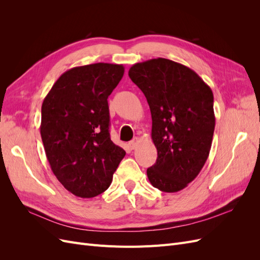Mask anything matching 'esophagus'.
Segmentation results:
<instances>
[{"label":"esophagus","instance_id":"1","mask_svg":"<svg viewBox=\"0 0 260 260\" xmlns=\"http://www.w3.org/2000/svg\"><path fill=\"white\" fill-rule=\"evenodd\" d=\"M138 144H139V139H138V138H135V139L131 140L130 142L128 143V146H129L130 149H135V148L138 146Z\"/></svg>","mask_w":260,"mask_h":260}]
</instances>
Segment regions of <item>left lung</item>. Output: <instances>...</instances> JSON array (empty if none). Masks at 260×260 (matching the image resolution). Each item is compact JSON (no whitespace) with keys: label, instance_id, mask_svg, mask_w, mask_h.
<instances>
[{"label":"left lung","instance_id":"1","mask_svg":"<svg viewBox=\"0 0 260 260\" xmlns=\"http://www.w3.org/2000/svg\"><path fill=\"white\" fill-rule=\"evenodd\" d=\"M129 77L144 93L152 114L157 159L146 170L149 182L162 192L182 190L208 158L214 94L194 70L166 58L138 62Z\"/></svg>","mask_w":260,"mask_h":260}]
</instances>
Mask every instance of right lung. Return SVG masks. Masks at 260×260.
<instances>
[{
    "instance_id": "1",
    "label": "right lung",
    "mask_w": 260,
    "mask_h": 260,
    "mask_svg": "<svg viewBox=\"0 0 260 260\" xmlns=\"http://www.w3.org/2000/svg\"><path fill=\"white\" fill-rule=\"evenodd\" d=\"M124 73L122 65L98 62L62 74L45 96L41 138L55 177L82 199L106 191L124 157L109 136L107 99Z\"/></svg>"
}]
</instances>
